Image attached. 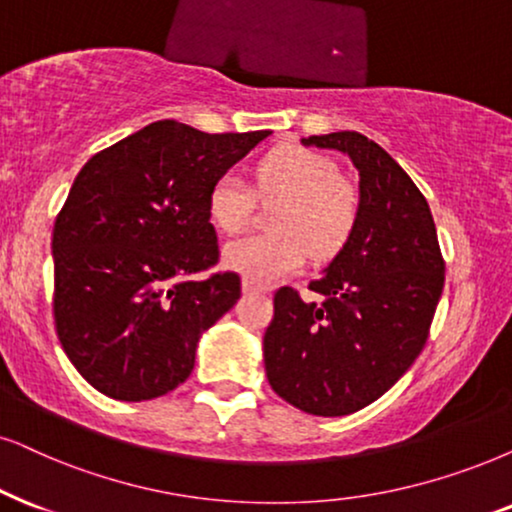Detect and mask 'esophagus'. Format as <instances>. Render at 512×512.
Instances as JSON below:
<instances>
[{"mask_svg": "<svg viewBox=\"0 0 512 512\" xmlns=\"http://www.w3.org/2000/svg\"><path fill=\"white\" fill-rule=\"evenodd\" d=\"M267 286L264 283L252 281V278H243V293H267Z\"/></svg>", "mask_w": 512, "mask_h": 512, "instance_id": "esophagus-1", "label": "esophagus"}]
</instances>
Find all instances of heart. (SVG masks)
Masks as SVG:
<instances>
[{
  "mask_svg": "<svg viewBox=\"0 0 512 512\" xmlns=\"http://www.w3.org/2000/svg\"><path fill=\"white\" fill-rule=\"evenodd\" d=\"M255 191L238 174H222L208 193L212 224L224 234L248 226L255 196L278 203L269 234L245 236L224 248V264L252 281L293 274L312 255L333 260L352 238L361 215V193L328 155L283 144L271 148L252 170Z\"/></svg>",
  "mask_w": 512,
  "mask_h": 512,
  "instance_id": "b5f03b06",
  "label": "heart"
}]
</instances>
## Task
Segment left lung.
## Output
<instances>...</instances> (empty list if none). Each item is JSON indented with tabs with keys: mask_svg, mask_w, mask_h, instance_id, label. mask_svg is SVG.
<instances>
[{
	"mask_svg": "<svg viewBox=\"0 0 512 512\" xmlns=\"http://www.w3.org/2000/svg\"><path fill=\"white\" fill-rule=\"evenodd\" d=\"M347 153L359 170L352 238L309 283L321 304L283 286L264 333L271 390L312 416H347L390 390L425 347L444 288L430 205L385 148L359 132L302 139Z\"/></svg>",
	"mask_w": 512,
	"mask_h": 512,
	"instance_id": "obj_1",
	"label": "left lung"
}]
</instances>
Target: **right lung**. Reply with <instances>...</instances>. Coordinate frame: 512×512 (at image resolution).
<instances>
[{
  "instance_id": "right-lung-1",
  "label": "right lung",
  "mask_w": 512,
  "mask_h": 512,
  "mask_svg": "<svg viewBox=\"0 0 512 512\" xmlns=\"http://www.w3.org/2000/svg\"><path fill=\"white\" fill-rule=\"evenodd\" d=\"M271 132L208 134L153 122L89 158L54 224V321L89 385L120 401L163 397L196 364L200 333L241 297L219 271L208 193Z\"/></svg>"
}]
</instances>
